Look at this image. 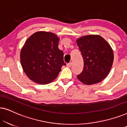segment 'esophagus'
<instances>
[{
    "mask_svg": "<svg viewBox=\"0 0 127 127\" xmlns=\"http://www.w3.org/2000/svg\"><path fill=\"white\" fill-rule=\"evenodd\" d=\"M72 66V62H70V63L67 64V66L69 67H70Z\"/></svg>",
    "mask_w": 127,
    "mask_h": 127,
    "instance_id": "esophagus-1",
    "label": "esophagus"
}]
</instances>
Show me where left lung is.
<instances>
[{
    "label": "left lung",
    "mask_w": 127,
    "mask_h": 127,
    "mask_svg": "<svg viewBox=\"0 0 127 127\" xmlns=\"http://www.w3.org/2000/svg\"><path fill=\"white\" fill-rule=\"evenodd\" d=\"M84 67L77 79L87 85L98 83L110 72L114 54L110 44L98 34L84 36L76 40Z\"/></svg>",
    "instance_id": "left-lung-1"
}]
</instances>
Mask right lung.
<instances>
[{"label":"right lung","mask_w":127,"mask_h":127,"mask_svg":"<svg viewBox=\"0 0 127 127\" xmlns=\"http://www.w3.org/2000/svg\"><path fill=\"white\" fill-rule=\"evenodd\" d=\"M60 38L51 32L32 34L22 47L21 64L29 79L37 84H49L58 76L63 65L64 53L58 48Z\"/></svg>","instance_id":"right-lung-1"}]
</instances>
